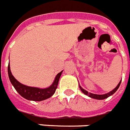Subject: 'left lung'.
I'll list each match as a JSON object with an SVG mask.
<instances>
[{
  "label": "left lung",
  "mask_w": 130,
  "mask_h": 130,
  "mask_svg": "<svg viewBox=\"0 0 130 130\" xmlns=\"http://www.w3.org/2000/svg\"><path fill=\"white\" fill-rule=\"evenodd\" d=\"M122 80V79H121ZM121 81L119 82V83L118 84V85L116 86L115 88H114L112 91L111 92H109V93H107V94H92V93H90V92H88L87 91H86L85 89H84L80 85H79V87L80 90L82 91V92L83 94H85V95H87L90 98H92V99H98V100H103L105 99H107V97L110 96L112 94H114V93L116 92V90L119 89V86H120V85H121Z\"/></svg>",
  "instance_id": "left-lung-1"
}]
</instances>
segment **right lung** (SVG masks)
I'll use <instances>...</instances> for the list:
<instances>
[{
    "label": "right lung",
    "mask_w": 130,
    "mask_h": 130,
    "mask_svg": "<svg viewBox=\"0 0 130 130\" xmlns=\"http://www.w3.org/2000/svg\"><path fill=\"white\" fill-rule=\"evenodd\" d=\"M62 71L58 73L54 82L49 87L47 88H38V87H33L27 86L25 85L19 83L17 80L14 77L10 70V65L9 63L8 65V75L10 82L14 86L15 89L21 96L29 100V101H41L43 100L50 98L56 92V89L57 88L58 80L60 78Z\"/></svg>",
    "instance_id": "1"
}]
</instances>
